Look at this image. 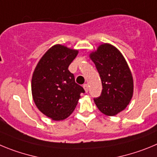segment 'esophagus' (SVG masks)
I'll return each instance as SVG.
<instances>
[{
  "mask_svg": "<svg viewBox=\"0 0 157 157\" xmlns=\"http://www.w3.org/2000/svg\"><path fill=\"white\" fill-rule=\"evenodd\" d=\"M83 87H84L85 92H87V91H88V85H87V84H84V85H83Z\"/></svg>",
  "mask_w": 157,
  "mask_h": 157,
  "instance_id": "1",
  "label": "esophagus"
}]
</instances>
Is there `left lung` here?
<instances>
[{"label": "left lung", "instance_id": "8db88e82", "mask_svg": "<svg viewBox=\"0 0 157 157\" xmlns=\"http://www.w3.org/2000/svg\"><path fill=\"white\" fill-rule=\"evenodd\" d=\"M90 58L100 75L101 95L94 98L98 109L106 116H115L126 108L133 96L132 74L118 49L109 44H101Z\"/></svg>", "mask_w": 157, "mask_h": 157}]
</instances>
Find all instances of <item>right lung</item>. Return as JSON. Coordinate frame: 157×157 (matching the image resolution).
Returning a JSON list of instances; mask_svg holds the SVG:
<instances>
[{"label": "right lung", "mask_w": 157, "mask_h": 157, "mask_svg": "<svg viewBox=\"0 0 157 157\" xmlns=\"http://www.w3.org/2000/svg\"><path fill=\"white\" fill-rule=\"evenodd\" d=\"M77 54V50L54 45L42 56L33 73L31 90L35 105L54 121L67 118L75 109L80 94L85 92L68 70Z\"/></svg>", "instance_id": "obj_1"}]
</instances>
